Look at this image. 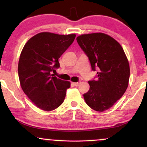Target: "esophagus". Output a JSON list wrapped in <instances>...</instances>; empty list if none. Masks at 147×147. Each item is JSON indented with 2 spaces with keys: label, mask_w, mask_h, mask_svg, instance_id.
<instances>
[{
  "label": "esophagus",
  "mask_w": 147,
  "mask_h": 147,
  "mask_svg": "<svg viewBox=\"0 0 147 147\" xmlns=\"http://www.w3.org/2000/svg\"><path fill=\"white\" fill-rule=\"evenodd\" d=\"M72 84L73 86H78L79 84L78 83V82H75V83H72Z\"/></svg>",
  "instance_id": "1"
}]
</instances>
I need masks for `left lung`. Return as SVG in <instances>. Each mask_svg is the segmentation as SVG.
Masks as SVG:
<instances>
[{"label": "left lung", "mask_w": 147, "mask_h": 147, "mask_svg": "<svg viewBox=\"0 0 147 147\" xmlns=\"http://www.w3.org/2000/svg\"><path fill=\"white\" fill-rule=\"evenodd\" d=\"M77 41L88 57L96 79L88 81L90 89L84 94L87 105L96 111L110 109L124 95L130 77L129 61L120 44L103 33L77 36Z\"/></svg>", "instance_id": "8db88e82"}]
</instances>
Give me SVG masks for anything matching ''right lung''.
Returning a JSON list of instances; mask_svg holds the SVG:
<instances>
[{
    "mask_svg": "<svg viewBox=\"0 0 147 147\" xmlns=\"http://www.w3.org/2000/svg\"><path fill=\"white\" fill-rule=\"evenodd\" d=\"M75 36L41 32L23 47L18 66L20 84L25 95L42 110H55L63 102L70 83L51 73L60 67L59 59Z\"/></svg>",
    "mask_w": 147,
    "mask_h": 147,
    "instance_id": "right-lung-1",
    "label": "right lung"
}]
</instances>
